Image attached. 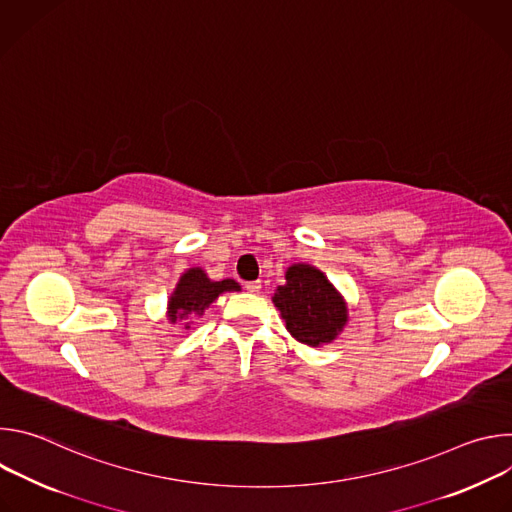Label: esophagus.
<instances>
[{"label":"esophagus","instance_id":"1","mask_svg":"<svg viewBox=\"0 0 512 512\" xmlns=\"http://www.w3.org/2000/svg\"><path fill=\"white\" fill-rule=\"evenodd\" d=\"M245 289L251 291V294H257V291L261 289V281H247V283H245Z\"/></svg>","mask_w":512,"mask_h":512}]
</instances>
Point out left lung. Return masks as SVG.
Returning <instances> with one entry per match:
<instances>
[{
	"label": "left lung",
	"mask_w": 512,
	"mask_h": 512,
	"mask_svg": "<svg viewBox=\"0 0 512 512\" xmlns=\"http://www.w3.org/2000/svg\"><path fill=\"white\" fill-rule=\"evenodd\" d=\"M285 285L273 294V304L296 340L320 346L336 338L346 324V306L322 271L312 265H291Z\"/></svg>",
	"instance_id": "1"
}]
</instances>
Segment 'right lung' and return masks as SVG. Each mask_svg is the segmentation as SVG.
<instances>
[{
  "mask_svg": "<svg viewBox=\"0 0 512 512\" xmlns=\"http://www.w3.org/2000/svg\"><path fill=\"white\" fill-rule=\"evenodd\" d=\"M239 283L235 279L210 281L206 273L198 267L188 269L170 298V322L182 320L186 316H202L204 310L225 291H239ZM186 328H190L186 324Z\"/></svg>",
  "mask_w": 512,
  "mask_h": 512,
  "instance_id": "add662e5",
  "label": "right lung"
}]
</instances>
